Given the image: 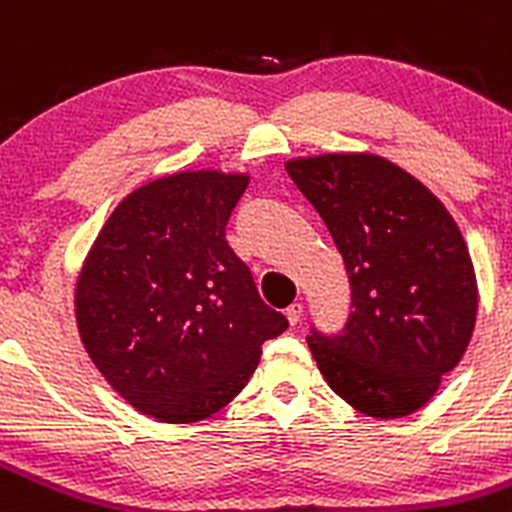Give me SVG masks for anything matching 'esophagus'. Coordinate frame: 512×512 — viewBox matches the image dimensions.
<instances>
[{"instance_id":"34e87169","label":"esophagus","mask_w":512,"mask_h":512,"mask_svg":"<svg viewBox=\"0 0 512 512\" xmlns=\"http://www.w3.org/2000/svg\"><path fill=\"white\" fill-rule=\"evenodd\" d=\"M287 320H289V325H297V322L302 320V304L294 302L292 307H287Z\"/></svg>"}]
</instances>
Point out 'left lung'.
<instances>
[{"instance_id": "8db88e82", "label": "left lung", "mask_w": 512, "mask_h": 512, "mask_svg": "<svg viewBox=\"0 0 512 512\" xmlns=\"http://www.w3.org/2000/svg\"><path fill=\"white\" fill-rule=\"evenodd\" d=\"M287 172L325 220L353 289L340 335L307 337L317 368L360 414H414L475 330V266L457 223L429 187L378 154L299 157Z\"/></svg>"}]
</instances>
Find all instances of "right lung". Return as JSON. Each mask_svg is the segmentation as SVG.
Returning a JSON list of instances; mask_svg holds the SVG:
<instances>
[{"instance_id":"add662e5","label":"right lung","mask_w":512,"mask_h":512,"mask_svg":"<svg viewBox=\"0 0 512 512\" xmlns=\"http://www.w3.org/2000/svg\"><path fill=\"white\" fill-rule=\"evenodd\" d=\"M248 175L190 170L129 192L75 281V322L119 396L192 424L241 393L287 317L259 297L225 225Z\"/></svg>"}]
</instances>
